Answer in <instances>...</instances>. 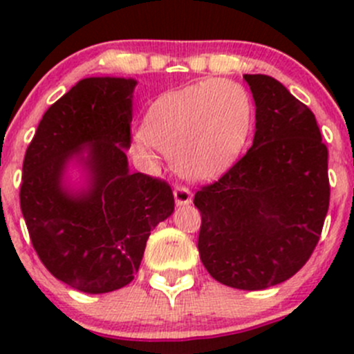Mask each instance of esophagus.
<instances>
[{
    "mask_svg": "<svg viewBox=\"0 0 354 354\" xmlns=\"http://www.w3.org/2000/svg\"><path fill=\"white\" fill-rule=\"evenodd\" d=\"M192 198H194V195H192L190 188L183 187V185L174 188V200H176L178 205H188L192 202Z\"/></svg>",
    "mask_w": 354,
    "mask_h": 354,
    "instance_id": "obj_1",
    "label": "esophagus"
}]
</instances>
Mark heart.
Wrapping results in <instances>:
<instances>
[{
	"label": "heart",
	"mask_w": 354,
	"mask_h": 354,
	"mask_svg": "<svg viewBox=\"0 0 354 354\" xmlns=\"http://www.w3.org/2000/svg\"><path fill=\"white\" fill-rule=\"evenodd\" d=\"M250 124L252 102L243 85L212 78L157 99L133 149L147 159L157 149L173 157L180 174L205 180L236 159Z\"/></svg>",
	"instance_id": "obj_1"
}]
</instances>
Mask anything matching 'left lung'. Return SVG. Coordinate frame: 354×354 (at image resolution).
<instances>
[{
  "label": "left lung",
  "instance_id": "8db88e82",
  "mask_svg": "<svg viewBox=\"0 0 354 354\" xmlns=\"http://www.w3.org/2000/svg\"><path fill=\"white\" fill-rule=\"evenodd\" d=\"M255 99L253 145L219 180L203 185L200 260L226 286L257 291L306 263L329 210L327 152L315 114L276 78L243 75Z\"/></svg>",
  "mask_w": 354,
  "mask_h": 354
}]
</instances>
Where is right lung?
<instances>
[{"label":"right lung","mask_w":354,"mask_h":354,"mask_svg":"<svg viewBox=\"0 0 354 354\" xmlns=\"http://www.w3.org/2000/svg\"><path fill=\"white\" fill-rule=\"evenodd\" d=\"M135 84L80 80L46 111L25 152L20 209L32 246L56 279L91 295L133 281L149 234L174 210L166 181L128 171ZM84 150L91 187L70 194L62 171Z\"/></svg>","instance_id":"add662e5"}]
</instances>
